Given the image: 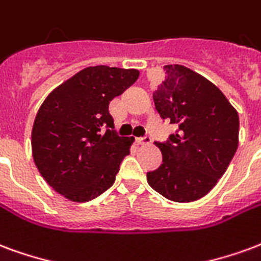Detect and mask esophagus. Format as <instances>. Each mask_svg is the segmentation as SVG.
Wrapping results in <instances>:
<instances>
[{
  "instance_id": "1",
  "label": "esophagus",
  "mask_w": 261,
  "mask_h": 261,
  "mask_svg": "<svg viewBox=\"0 0 261 261\" xmlns=\"http://www.w3.org/2000/svg\"><path fill=\"white\" fill-rule=\"evenodd\" d=\"M151 142V139L149 136H146V138H138L136 139V143L138 144H149Z\"/></svg>"
}]
</instances>
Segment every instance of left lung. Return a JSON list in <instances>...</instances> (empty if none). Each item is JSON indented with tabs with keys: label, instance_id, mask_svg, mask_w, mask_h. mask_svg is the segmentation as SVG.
<instances>
[{
	"label": "left lung",
	"instance_id": "left-lung-1",
	"mask_svg": "<svg viewBox=\"0 0 261 261\" xmlns=\"http://www.w3.org/2000/svg\"><path fill=\"white\" fill-rule=\"evenodd\" d=\"M165 81L153 93L157 111L178 125L159 170L147 172L154 191L178 203L201 199L227 171L239 143L238 111L216 85L184 65H165Z\"/></svg>",
	"mask_w": 261,
	"mask_h": 261
}]
</instances>
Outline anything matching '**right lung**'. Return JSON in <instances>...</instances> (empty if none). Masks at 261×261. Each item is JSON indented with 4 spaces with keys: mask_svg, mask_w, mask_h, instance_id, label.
<instances>
[{
    "mask_svg": "<svg viewBox=\"0 0 261 261\" xmlns=\"http://www.w3.org/2000/svg\"><path fill=\"white\" fill-rule=\"evenodd\" d=\"M138 77V69L87 66L40 106L32 129L33 161L45 182L68 200L96 199L115 182L135 139L118 136L108 107Z\"/></svg>",
    "mask_w": 261,
    "mask_h": 261,
    "instance_id": "add662e5",
    "label": "right lung"
}]
</instances>
